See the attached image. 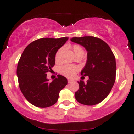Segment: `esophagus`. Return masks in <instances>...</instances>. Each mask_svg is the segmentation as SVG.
I'll list each match as a JSON object with an SVG mask.
<instances>
[{"label": "esophagus", "mask_w": 134, "mask_h": 134, "mask_svg": "<svg viewBox=\"0 0 134 134\" xmlns=\"http://www.w3.org/2000/svg\"><path fill=\"white\" fill-rule=\"evenodd\" d=\"M67 81H68V82H69V83L72 82V80L70 79H67Z\"/></svg>", "instance_id": "1"}]
</instances>
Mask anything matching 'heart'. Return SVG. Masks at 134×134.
Returning a JSON list of instances; mask_svg holds the SVG:
<instances>
[{
    "label": "heart",
    "mask_w": 134,
    "mask_h": 134,
    "mask_svg": "<svg viewBox=\"0 0 134 134\" xmlns=\"http://www.w3.org/2000/svg\"><path fill=\"white\" fill-rule=\"evenodd\" d=\"M72 51H73L74 55H76L77 54L80 53H84V50L83 49L80 47L79 45H74L72 47ZM64 50L63 48H60L57 50V52L55 53V61L57 62H60L61 61V55ZM77 67L76 65H69V64H66L62 66L60 69V72L62 74V75L65 76L66 77H70L73 76L74 75V74L76 73V72L77 70Z\"/></svg>",
    "instance_id": "b5f03b06"
}]
</instances>
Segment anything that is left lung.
<instances>
[{"label":"left lung","instance_id":"1","mask_svg":"<svg viewBox=\"0 0 134 134\" xmlns=\"http://www.w3.org/2000/svg\"><path fill=\"white\" fill-rule=\"evenodd\" d=\"M72 42L81 44L87 52V62L81 70L88 76L87 83L78 81L79 88L75 98L80 103L92 106L104 100L111 91L116 77V61L107 43L94 36L74 37Z\"/></svg>","mask_w":134,"mask_h":134}]
</instances>
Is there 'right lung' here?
I'll use <instances>...</instances> for the list:
<instances>
[{
	"mask_svg": "<svg viewBox=\"0 0 134 134\" xmlns=\"http://www.w3.org/2000/svg\"><path fill=\"white\" fill-rule=\"evenodd\" d=\"M67 37L36 40L24 49L17 68L19 86L23 94L35 107L46 108L58 100L59 93L67 84L64 76L49 82L47 73L52 70L55 53L68 40Z\"/></svg>",
	"mask_w": 134,
	"mask_h": 134,
	"instance_id": "obj_1",
	"label": "right lung"
}]
</instances>
